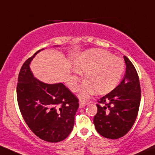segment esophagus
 <instances>
[{
	"label": "esophagus",
	"mask_w": 155,
	"mask_h": 155,
	"mask_svg": "<svg viewBox=\"0 0 155 155\" xmlns=\"http://www.w3.org/2000/svg\"><path fill=\"white\" fill-rule=\"evenodd\" d=\"M86 102H84V101H80V102H79V107L80 108H82V107H84V106L86 105Z\"/></svg>",
	"instance_id": "esophagus-1"
}]
</instances>
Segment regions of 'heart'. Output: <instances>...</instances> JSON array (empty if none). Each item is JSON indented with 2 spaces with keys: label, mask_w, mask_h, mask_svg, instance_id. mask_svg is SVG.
Returning a JSON list of instances; mask_svg holds the SVG:
<instances>
[{
  "label": "heart",
  "mask_w": 155,
  "mask_h": 155,
  "mask_svg": "<svg viewBox=\"0 0 155 155\" xmlns=\"http://www.w3.org/2000/svg\"><path fill=\"white\" fill-rule=\"evenodd\" d=\"M74 72L68 81L71 89H78L80 73L85 72L80 97L86 99L97 90L99 94H107L117 85L125 71L123 59L107 50L94 49L81 53L73 61Z\"/></svg>",
  "instance_id": "obj_1"
}]
</instances>
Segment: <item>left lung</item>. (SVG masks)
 I'll list each match as a JSON object with an SVG mask.
<instances>
[{
    "label": "left lung",
    "mask_w": 155,
    "mask_h": 155,
    "mask_svg": "<svg viewBox=\"0 0 155 155\" xmlns=\"http://www.w3.org/2000/svg\"><path fill=\"white\" fill-rule=\"evenodd\" d=\"M126 71L123 81L111 92L97 101V113L94 124L99 134L118 139L133 126L141 98L139 76L131 61L124 56Z\"/></svg>",
    "instance_id": "obj_1"
}]
</instances>
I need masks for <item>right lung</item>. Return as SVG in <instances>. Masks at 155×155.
I'll return each mask as SVG.
<instances>
[{"label": "right lung", "mask_w": 155, "mask_h": 155, "mask_svg": "<svg viewBox=\"0 0 155 155\" xmlns=\"http://www.w3.org/2000/svg\"><path fill=\"white\" fill-rule=\"evenodd\" d=\"M39 51L21 68L17 84L18 104L32 132L47 142L58 143L72 131L79 99L62 83L46 84L34 77L30 64Z\"/></svg>", "instance_id": "right-lung-1"}]
</instances>
